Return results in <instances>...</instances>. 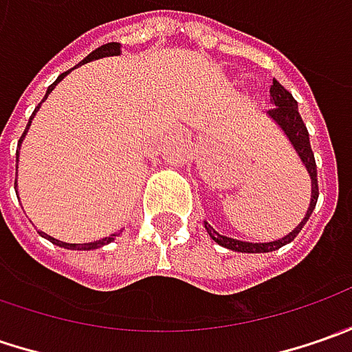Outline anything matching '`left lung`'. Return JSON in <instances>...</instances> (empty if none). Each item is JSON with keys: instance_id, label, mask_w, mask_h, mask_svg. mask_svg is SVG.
Wrapping results in <instances>:
<instances>
[{"instance_id": "left-lung-1", "label": "left lung", "mask_w": 352, "mask_h": 352, "mask_svg": "<svg viewBox=\"0 0 352 352\" xmlns=\"http://www.w3.org/2000/svg\"><path fill=\"white\" fill-rule=\"evenodd\" d=\"M270 96H272V103L274 107L268 111V116L272 117L276 121L280 127L284 129L286 137L290 139V142L294 144V148L298 151V155L302 158V162L305 164V168L311 176V204H309V210H307V215L304 217V221L298 225L290 235H286L280 241H272V243H245V241H236V239H229V236L219 235L211 225L206 223V229L210 236L221 247H227V249L236 250V252H270V250H276L280 247H284L286 243H292L296 235L302 231V227L305 225V221L309 219L311 211L316 208L319 197V188H318V166H316V158H314V151H311V144H309V133L305 129V123L302 121V116L298 113V103L292 98V94L288 89L284 88L282 84H278L274 80L272 88H270Z\"/></svg>"}]
</instances>
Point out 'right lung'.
I'll list each match as a JSON object with an SVG mask.
<instances>
[{"mask_svg": "<svg viewBox=\"0 0 352 352\" xmlns=\"http://www.w3.org/2000/svg\"><path fill=\"white\" fill-rule=\"evenodd\" d=\"M119 52H121V50H119V43H107V45H103V47H100V48H98V50H94V52L89 54L88 58H86V60H82V62H80V64H86V62L96 60V58H102V56H113V54H119ZM68 72H70V70H68ZM68 72H62V74L58 76V78H56V82H52V84L48 86L47 96H48V94H50V91H52V89H54V86H56V84H58V82H60L62 78L68 74ZM47 96H45V100H47ZM45 100H43V102H45ZM38 105H41V103H38ZM36 109H38V107H34L33 116H34V113H36ZM33 116H31V119H33ZM29 125H31V121H29ZM29 125H27V129H29ZM27 129H25V133H27ZM25 133L21 135L19 144H21V141H23V137H25ZM17 156H19V151H17ZM15 168H17V166H15ZM15 184H17V180H15ZM15 192H17V190H15ZM41 235L47 236L50 243H54V245H58V247H64V249H78V250L98 249V247H103V245L111 243V241H113V236H116V235L103 236V239H100V241H94V243H84V245H70V243H62V241H56V239L48 236L47 233H41Z\"/></svg>", "mask_w": 352, "mask_h": 352, "instance_id": "obj_1", "label": "right lung"}]
</instances>
